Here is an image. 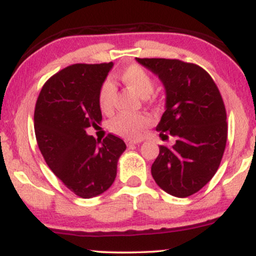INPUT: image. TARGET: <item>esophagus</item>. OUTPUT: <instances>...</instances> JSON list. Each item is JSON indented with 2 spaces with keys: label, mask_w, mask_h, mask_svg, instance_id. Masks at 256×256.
I'll list each match as a JSON object with an SVG mask.
<instances>
[{
  "label": "esophagus",
  "mask_w": 256,
  "mask_h": 256,
  "mask_svg": "<svg viewBox=\"0 0 256 256\" xmlns=\"http://www.w3.org/2000/svg\"><path fill=\"white\" fill-rule=\"evenodd\" d=\"M125 143L128 146H134V144H138V143H140V140H130V138H126Z\"/></svg>",
  "instance_id": "obj_1"
}]
</instances>
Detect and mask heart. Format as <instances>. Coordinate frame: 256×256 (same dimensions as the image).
I'll return each mask as SVG.
<instances>
[{
  "mask_svg": "<svg viewBox=\"0 0 256 256\" xmlns=\"http://www.w3.org/2000/svg\"><path fill=\"white\" fill-rule=\"evenodd\" d=\"M120 79L125 85L142 98H146L154 90V80L142 66L132 64L120 72ZM114 98V88L110 82L106 80L98 91V106L102 112L108 113L112 110ZM150 119L146 114L120 113L110 122V130L113 134L125 138H137L140 132L148 128Z\"/></svg>",
  "mask_w": 256,
  "mask_h": 256,
  "instance_id": "b5f03b06",
  "label": "heart"
}]
</instances>
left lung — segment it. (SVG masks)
I'll list each match as a JSON object with an SVG mask.
<instances>
[{
  "instance_id": "1",
  "label": "left lung",
  "mask_w": 256,
  "mask_h": 256,
  "mask_svg": "<svg viewBox=\"0 0 256 256\" xmlns=\"http://www.w3.org/2000/svg\"><path fill=\"white\" fill-rule=\"evenodd\" d=\"M156 74L166 91V107L156 126L161 138L152 176L164 192L188 198L201 190L220 165L228 140L226 110L214 80L195 64L176 58H138Z\"/></svg>"
}]
</instances>
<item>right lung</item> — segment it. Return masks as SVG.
<instances>
[{"mask_svg": "<svg viewBox=\"0 0 256 256\" xmlns=\"http://www.w3.org/2000/svg\"><path fill=\"white\" fill-rule=\"evenodd\" d=\"M113 62L76 64L46 82L34 108L38 148L54 174L79 198L110 188L126 144L110 134L96 140L86 134L101 124L98 91Z\"/></svg>", "mask_w": 256, "mask_h": 256, "instance_id": "right-lung-1", "label": "right lung"}]
</instances>
